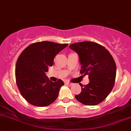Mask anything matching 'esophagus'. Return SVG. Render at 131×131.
Wrapping results in <instances>:
<instances>
[{
	"mask_svg": "<svg viewBox=\"0 0 131 131\" xmlns=\"http://www.w3.org/2000/svg\"><path fill=\"white\" fill-rule=\"evenodd\" d=\"M66 84H67V85H72V83H70L69 82H66L65 83Z\"/></svg>",
	"mask_w": 131,
	"mask_h": 131,
	"instance_id": "esophagus-1",
	"label": "esophagus"
}]
</instances>
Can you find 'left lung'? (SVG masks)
Wrapping results in <instances>:
<instances>
[{
    "mask_svg": "<svg viewBox=\"0 0 131 131\" xmlns=\"http://www.w3.org/2000/svg\"><path fill=\"white\" fill-rule=\"evenodd\" d=\"M79 56L80 73L89 75L90 83L81 86L75 98L81 103L96 105L106 98L112 90L116 76V65L110 52L100 44L82 41L69 45Z\"/></svg>",
    "mask_w": 131,
    "mask_h": 131,
    "instance_id": "8db88e82",
    "label": "left lung"
}]
</instances>
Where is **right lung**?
<instances>
[{"mask_svg":"<svg viewBox=\"0 0 131 131\" xmlns=\"http://www.w3.org/2000/svg\"><path fill=\"white\" fill-rule=\"evenodd\" d=\"M68 44L41 41L31 44L24 50L16 65V83L27 102L36 106L50 105L57 99L64 84L61 79L52 82L46 75L53 59Z\"/></svg>","mask_w":131,"mask_h":131,"instance_id":"add662e5","label":"right lung"}]
</instances>
